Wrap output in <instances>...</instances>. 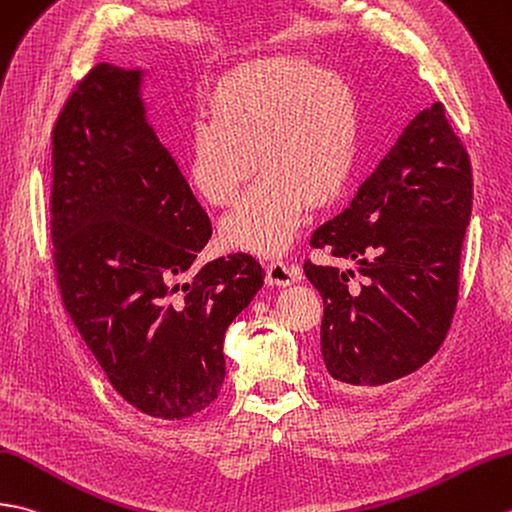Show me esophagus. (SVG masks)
<instances>
[{"label":"esophagus","instance_id":"1","mask_svg":"<svg viewBox=\"0 0 512 512\" xmlns=\"http://www.w3.org/2000/svg\"><path fill=\"white\" fill-rule=\"evenodd\" d=\"M299 281V275L296 270L290 268L283 261H270L266 266V283L268 285H277V288H288V285Z\"/></svg>","mask_w":512,"mask_h":512}]
</instances>
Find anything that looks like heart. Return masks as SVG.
<instances>
[{
	"mask_svg": "<svg viewBox=\"0 0 512 512\" xmlns=\"http://www.w3.org/2000/svg\"><path fill=\"white\" fill-rule=\"evenodd\" d=\"M205 113L209 124L187 139L185 183L222 209L257 168V183L222 220L220 242L259 257L283 255L307 207L334 205L349 181L360 133L351 85L301 56L270 54L224 71Z\"/></svg>",
	"mask_w": 512,
	"mask_h": 512,
	"instance_id": "heart-1",
	"label": "heart"
}]
</instances>
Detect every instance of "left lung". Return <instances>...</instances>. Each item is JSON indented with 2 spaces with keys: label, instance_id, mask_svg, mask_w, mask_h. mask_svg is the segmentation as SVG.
Segmentation results:
<instances>
[{
  "label": "left lung",
  "instance_id": "8db88e82",
  "mask_svg": "<svg viewBox=\"0 0 512 512\" xmlns=\"http://www.w3.org/2000/svg\"><path fill=\"white\" fill-rule=\"evenodd\" d=\"M471 163L443 104L414 115L351 205L312 235V248L358 266H314L323 296L320 353L340 390L382 386L421 368L454 318L471 218Z\"/></svg>",
  "mask_w": 512,
  "mask_h": 512
}]
</instances>
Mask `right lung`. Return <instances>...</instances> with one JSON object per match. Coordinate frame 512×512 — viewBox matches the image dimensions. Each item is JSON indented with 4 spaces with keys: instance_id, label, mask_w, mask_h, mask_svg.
Masks as SVG:
<instances>
[{
    "instance_id": "obj_1",
    "label": "right lung",
    "mask_w": 512,
    "mask_h": 512,
    "mask_svg": "<svg viewBox=\"0 0 512 512\" xmlns=\"http://www.w3.org/2000/svg\"><path fill=\"white\" fill-rule=\"evenodd\" d=\"M146 69L93 67L58 117L52 242L65 310L111 386L165 421L209 408L227 329L264 285L251 255L202 266L211 224L148 117Z\"/></svg>"
}]
</instances>
